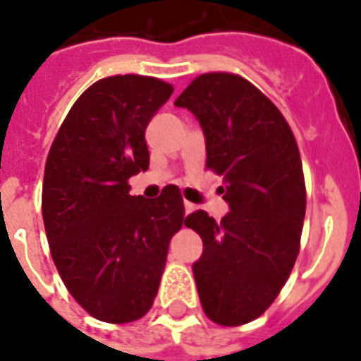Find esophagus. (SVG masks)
Listing matches in <instances>:
<instances>
[{"label": "esophagus", "instance_id": "34e87169", "mask_svg": "<svg viewBox=\"0 0 361 361\" xmlns=\"http://www.w3.org/2000/svg\"><path fill=\"white\" fill-rule=\"evenodd\" d=\"M183 206H185V213H190V211H195V204H190V202H183Z\"/></svg>", "mask_w": 361, "mask_h": 361}]
</instances>
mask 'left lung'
<instances>
[{
	"mask_svg": "<svg viewBox=\"0 0 361 361\" xmlns=\"http://www.w3.org/2000/svg\"><path fill=\"white\" fill-rule=\"evenodd\" d=\"M174 105L200 122L206 166L222 176L230 207L221 222L202 209L185 219L204 243L192 263L198 297L211 321L247 324L271 306L297 262L306 215L297 140L276 105L241 75H200Z\"/></svg>",
	"mask_w": 361,
	"mask_h": 361,
	"instance_id": "8db88e82",
	"label": "left lung"
}]
</instances>
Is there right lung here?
I'll list each match as a JSON object with an SVG mask.
<instances>
[{
	"instance_id": "obj_1",
	"label": "right lung",
	"mask_w": 361,
	"mask_h": 361,
	"mask_svg": "<svg viewBox=\"0 0 361 361\" xmlns=\"http://www.w3.org/2000/svg\"><path fill=\"white\" fill-rule=\"evenodd\" d=\"M172 85L145 75L96 81L66 114L44 169L49 250L78 304L105 323H131L154 304L169 243L183 224L180 189L131 196L148 171L145 131Z\"/></svg>"
}]
</instances>
